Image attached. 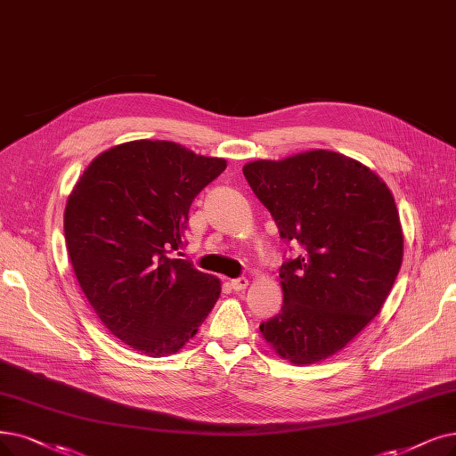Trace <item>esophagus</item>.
Wrapping results in <instances>:
<instances>
[{"label": "esophagus", "instance_id": "1", "mask_svg": "<svg viewBox=\"0 0 456 456\" xmlns=\"http://www.w3.org/2000/svg\"><path fill=\"white\" fill-rule=\"evenodd\" d=\"M230 286L233 288V291H243L248 286V279L247 277L233 279V281H230Z\"/></svg>", "mask_w": 456, "mask_h": 456}]
</instances>
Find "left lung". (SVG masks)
I'll return each mask as SVG.
<instances>
[{
    "mask_svg": "<svg viewBox=\"0 0 456 456\" xmlns=\"http://www.w3.org/2000/svg\"><path fill=\"white\" fill-rule=\"evenodd\" d=\"M243 174L281 238L303 248L281 265L284 303L260 331L296 365L331 357L379 313L403 264L393 194L367 167L325 150L254 160Z\"/></svg>",
    "mask_w": 456,
    "mask_h": 456,
    "instance_id": "left-lung-1",
    "label": "left lung"
}]
</instances>
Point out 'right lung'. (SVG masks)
I'll return each instance as SVG.
<instances>
[{
  "label": "right lung",
  "mask_w": 456,
  "mask_h": 456,
  "mask_svg": "<svg viewBox=\"0 0 456 456\" xmlns=\"http://www.w3.org/2000/svg\"><path fill=\"white\" fill-rule=\"evenodd\" d=\"M224 168L174 142H126L91 160L67 200L65 241L84 296L136 352L175 354L221 296L218 279L172 252L185 245L194 198Z\"/></svg>",
  "instance_id": "add662e5"
}]
</instances>
